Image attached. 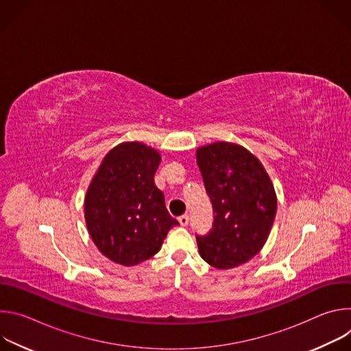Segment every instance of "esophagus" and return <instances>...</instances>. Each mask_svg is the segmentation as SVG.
Here are the masks:
<instances>
[{"instance_id": "1", "label": "esophagus", "mask_w": 351, "mask_h": 351, "mask_svg": "<svg viewBox=\"0 0 351 351\" xmlns=\"http://www.w3.org/2000/svg\"><path fill=\"white\" fill-rule=\"evenodd\" d=\"M179 222L182 226H187L189 225V215H182L179 217Z\"/></svg>"}]
</instances>
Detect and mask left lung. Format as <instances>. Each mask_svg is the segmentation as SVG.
<instances>
[{"label":"left lung","instance_id":"left-lung-1","mask_svg":"<svg viewBox=\"0 0 351 351\" xmlns=\"http://www.w3.org/2000/svg\"><path fill=\"white\" fill-rule=\"evenodd\" d=\"M214 222L195 234L202 258L218 269L239 267L258 254L275 215L276 194L261 162L245 148L214 143L197 149Z\"/></svg>","mask_w":351,"mask_h":351}]
</instances>
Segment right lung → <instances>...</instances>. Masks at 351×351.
Here are the masks:
<instances>
[{"label": "right lung", "instance_id": "1", "mask_svg": "<svg viewBox=\"0 0 351 351\" xmlns=\"http://www.w3.org/2000/svg\"><path fill=\"white\" fill-rule=\"evenodd\" d=\"M161 157L141 143H123L106 156L84 199L88 233L107 258L126 267L160 252L179 222L165 207L154 175Z\"/></svg>", "mask_w": 351, "mask_h": 351}]
</instances>
